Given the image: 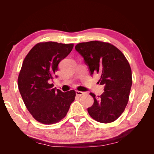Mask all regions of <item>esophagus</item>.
Masks as SVG:
<instances>
[{"mask_svg":"<svg viewBox=\"0 0 154 154\" xmlns=\"http://www.w3.org/2000/svg\"><path fill=\"white\" fill-rule=\"evenodd\" d=\"M76 94L77 96H82V95H83V94H85V92H81V91H76Z\"/></svg>","mask_w":154,"mask_h":154,"instance_id":"34e87169","label":"esophagus"}]
</instances>
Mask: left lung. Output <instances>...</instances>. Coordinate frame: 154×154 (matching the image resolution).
<instances>
[{
	"label": "left lung",
	"instance_id": "left-lung-1",
	"mask_svg": "<svg viewBox=\"0 0 154 154\" xmlns=\"http://www.w3.org/2000/svg\"><path fill=\"white\" fill-rule=\"evenodd\" d=\"M75 49L84 59L91 76L97 73L98 83L104 86L100 96L93 93L94 103L87 109L96 121L103 123L114 122L127 106L132 87V71L125 55L114 45L100 41L78 44Z\"/></svg>",
	"mask_w": 154,
	"mask_h": 154
}]
</instances>
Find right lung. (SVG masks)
Returning a JSON list of instances; mask_svg holds the SVG:
<instances>
[{
  "label": "right lung",
  "instance_id": "right-lung-1",
  "mask_svg": "<svg viewBox=\"0 0 154 154\" xmlns=\"http://www.w3.org/2000/svg\"><path fill=\"white\" fill-rule=\"evenodd\" d=\"M73 44L54 42L35 45L27 54L18 78V85L24 104L38 122L51 125L66 116L75 98L72 90L63 92L51 83L61 60L71 53Z\"/></svg>",
  "mask_w": 154,
  "mask_h": 154
}]
</instances>
